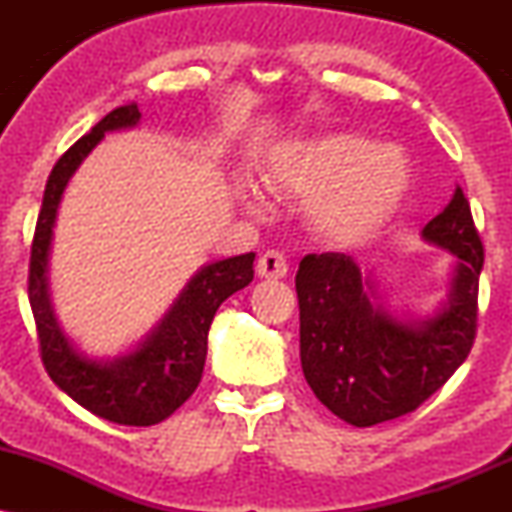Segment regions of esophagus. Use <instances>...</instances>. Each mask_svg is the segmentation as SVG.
I'll use <instances>...</instances> for the list:
<instances>
[{
  "label": "esophagus",
  "instance_id": "1",
  "mask_svg": "<svg viewBox=\"0 0 512 512\" xmlns=\"http://www.w3.org/2000/svg\"><path fill=\"white\" fill-rule=\"evenodd\" d=\"M257 272L264 279H281V276H286L289 272V262H286L284 252L279 250H267L262 252L260 260H257Z\"/></svg>",
  "mask_w": 512,
  "mask_h": 512
}]
</instances>
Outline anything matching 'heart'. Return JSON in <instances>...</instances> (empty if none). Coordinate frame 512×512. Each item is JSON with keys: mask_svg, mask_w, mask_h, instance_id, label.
<instances>
[{"mask_svg": "<svg viewBox=\"0 0 512 512\" xmlns=\"http://www.w3.org/2000/svg\"><path fill=\"white\" fill-rule=\"evenodd\" d=\"M279 190L308 199L315 228L342 243L378 231L409 185V161L395 144L356 134H322L286 146L272 166Z\"/></svg>", "mask_w": 512, "mask_h": 512, "instance_id": "1", "label": "heart"}]
</instances>
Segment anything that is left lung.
I'll return each mask as SVG.
<instances>
[{
	"label": "left lung",
	"mask_w": 512,
	"mask_h": 512,
	"mask_svg": "<svg viewBox=\"0 0 512 512\" xmlns=\"http://www.w3.org/2000/svg\"><path fill=\"white\" fill-rule=\"evenodd\" d=\"M424 238L460 260L448 305L426 322H399L370 303L361 269L342 252L305 255L298 267L303 375L346 424L366 428L419 409L472 351L484 245L462 187Z\"/></svg>",
	"instance_id": "8db88e82"
}]
</instances>
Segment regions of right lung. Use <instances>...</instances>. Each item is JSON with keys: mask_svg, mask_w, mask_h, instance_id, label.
<instances>
[{"mask_svg": "<svg viewBox=\"0 0 512 512\" xmlns=\"http://www.w3.org/2000/svg\"><path fill=\"white\" fill-rule=\"evenodd\" d=\"M139 117L137 103L120 105L64 151L45 185L28 264V301L38 330L40 358L52 383L91 414L122 426H154L190 399L202 380L211 320L228 296L250 284L255 262V252H248L207 264L192 276L151 337L129 356L98 363L76 354L52 315L45 276L57 207L72 173L103 134L137 125Z\"/></svg>", "mask_w": 512, "mask_h": 512, "instance_id": "obj_1", "label": "right lung"}]
</instances>
